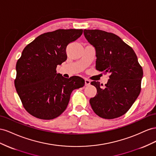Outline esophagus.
<instances>
[{
  "label": "esophagus",
  "instance_id": "obj_1",
  "mask_svg": "<svg viewBox=\"0 0 156 156\" xmlns=\"http://www.w3.org/2000/svg\"><path fill=\"white\" fill-rule=\"evenodd\" d=\"M90 83H91V82H90V80L85 79V85L86 86H89L90 84Z\"/></svg>",
  "mask_w": 156,
  "mask_h": 156
}]
</instances>
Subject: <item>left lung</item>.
<instances>
[{
  "label": "left lung",
  "mask_w": 156,
  "mask_h": 156,
  "mask_svg": "<svg viewBox=\"0 0 156 156\" xmlns=\"http://www.w3.org/2000/svg\"><path fill=\"white\" fill-rule=\"evenodd\" d=\"M84 37L95 48L96 69L109 73L104 88L99 82L91 84L97 88L90 103L94 112L105 119L125 114L139 95L143 70L132 48L115 34L99 29L83 30Z\"/></svg>",
  "instance_id": "1"
}]
</instances>
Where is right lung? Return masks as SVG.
Masks as SVG:
<instances>
[{
  "label": "right lung",
  "mask_w": 156,
  "mask_h": 156,
  "mask_svg": "<svg viewBox=\"0 0 156 156\" xmlns=\"http://www.w3.org/2000/svg\"><path fill=\"white\" fill-rule=\"evenodd\" d=\"M82 33V29H58L44 33L22 51L14 83L23 107L34 117H58L67 107L72 91L85 84L81 77L66 78L56 71L67 58L66 46Z\"/></svg>",
  "instance_id": "1"
}]
</instances>
